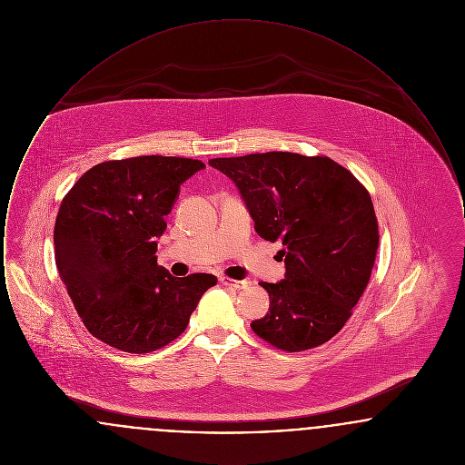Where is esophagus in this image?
<instances>
[{"instance_id":"esophagus-1","label":"esophagus","mask_w":465,"mask_h":465,"mask_svg":"<svg viewBox=\"0 0 465 465\" xmlns=\"http://www.w3.org/2000/svg\"><path fill=\"white\" fill-rule=\"evenodd\" d=\"M220 282L224 284V286H230V288L233 289L247 288V281H233V279H230V277H224V275L220 277Z\"/></svg>"}]
</instances>
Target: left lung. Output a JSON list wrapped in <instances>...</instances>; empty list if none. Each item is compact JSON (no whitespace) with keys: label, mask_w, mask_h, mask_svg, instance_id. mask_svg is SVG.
<instances>
[{"label":"left lung","mask_w":465,"mask_h":465,"mask_svg":"<svg viewBox=\"0 0 465 465\" xmlns=\"http://www.w3.org/2000/svg\"><path fill=\"white\" fill-rule=\"evenodd\" d=\"M209 165L235 183L258 235L284 245L286 277L260 284L270 313L251 322L252 331L286 352L331 340L375 265L378 222L368 190L328 156L268 152Z\"/></svg>","instance_id":"1"}]
</instances>
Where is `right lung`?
<instances>
[{
    "mask_svg": "<svg viewBox=\"0 0 465 465\" xmlns=\"http://www.w3.org/2000/svg\"><path fill=\"white\" fill-rule=\"evenodd\" d=\"M205 165L144 155L94 165L57 213L55 265L92 336L129 354H150L186 330L211 273L173 277L156 265V239L179 186Z\"/></svg>",
    "mask_w": 465,
    "mask_h": 465,
    "instance_id": "right-lung-1",
    "label": "right lung"
}]
</instances>
